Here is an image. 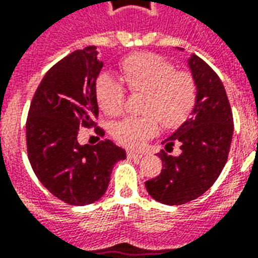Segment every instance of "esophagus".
I'll list each match as a JSON object with an SVG mask.
<instances>
[{
    "label": "esophagus",
    "instance_id": "obj_1",
    "mask_svg": "<svg viewBox=\"0 0 258 258\" xmlns=\"http://www.w3.org/2000/svg\"><path fill=\"white\" fill-rule=\"evenodd\" d=\"M127 157L131 160H138V158L143 157V154L142 153H135V151H127Z\"/></svg>",
    "mask_w": 258,
    "mask_h": 258
}]
</instances>
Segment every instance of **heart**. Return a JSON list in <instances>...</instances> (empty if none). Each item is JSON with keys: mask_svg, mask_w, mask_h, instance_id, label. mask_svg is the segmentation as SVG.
Returning <instances> with one entry per match:
<instances>
[{"mask_svg": "<svg viewBox=\"0 0 258 258\" xmlns=\"http://www.w3.org/2000/svg\"><path fill=\"white\" fill-rule=\"evenodd\" d=\"M120 73L133 93H145L141 117H127L113 125L117 142L131 149L141 147L158 131V120L166 128H174L189 117L198 100V88L192 74L177 72L161 55L137 52L120 60ZM96 100L107 115L116 116L124 107L125 90L119 80L103 73L96 80Z\"/></svg>", "mask_w": 258, "mask_h": 258, "instance_id": "1", "label": "heart"}]
</instances>
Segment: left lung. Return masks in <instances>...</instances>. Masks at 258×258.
<instances>
[{
	"mask_svg": "<svg viewBox=\"0 0 258 258\" xmlns=\"http://www.w3.org/2000/svg\"><path fill=\"white\" fill-rule=\"evenodd\" d=\"M188 66L198 88L196 105L189 119L162 142L166 151L176 143L181 151L170 155L162 150V170L146 181L151 198L169 206L188 203L211 188L233 139V112L221 78L198 55H190Z\"/></svg>",
	"mask_w": 258,
	"mask_h": 258,
	"instance_id": "obj_1",
	"label": "left lung"
}]
</instances>
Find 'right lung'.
Masks as SVG:
<instances>
[{
    "label": "right lung",
    "instance_id": "add662e5",
    "mask_svg": "<svg viewBox=\"0 0 258 258\" xmlns=\"http://www.w3.org/2000/svg\"><path fill=\"white\" fill-rule=\"evenodd\" d=\"M97 50H77L43 77L27 117V150L39 181L72 206L97 202L108 188L113 165L125 151L105 139L94 146L77 141L80 127H93L98 116L96 80L103 69ZM96 133L103 134L100 127Z\"/></svg>",
    "mask_w": 258,
    "mask_h": 258
}]
</instances>
